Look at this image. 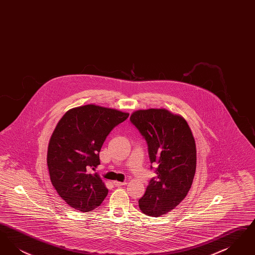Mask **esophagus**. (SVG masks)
I'll use <instances>...</instances> for the list:
<instances>
[{"label":"esophagus","instance_id":"esophagus-1","mask_svg":"<svg viewBox=\"0 0 255 255\" xmlns=\"http://www.w3.org/2000/svg\"><path fill=\"white\" fill-rule=\"evenodd\" d=\"M126 184V182H118V181H115L114 182V185L115 186H122V185H125Z\"/></svg>","mask_w":255,"mask_h":255}]
</instances>
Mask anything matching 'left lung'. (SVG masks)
Returning a JSON list of instances; mask_svg holds the SVG:
<instances>
[{
    "instance_id": "1",
    "label": "left lung",
    "mask_w": 255,
    "mask_h": 255,
    "mask_svg": "<svg viewBox=\"0 0 255 255\" xmlns=\"http://www.w3.org/2000/svg\"><path fill=\"white\" fill-rule=\"evenodd\" d=\"M130 121L145 138L151 163L158 165L157 178L149 182L138 206L142 213L158 217L178 206L192 185L194 136L182 116L163 108L136 110Z\"/></svg>"
}]
</instances>
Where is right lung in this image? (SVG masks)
Instances as JSON below:
<instances>
[{
	"label": "right lung",
	"instance_id": "right-lung-1",
	"mask_svg": "<svg viewBox=\"0 0 255 255\" xmlns=\"http://www.w3.org/2000/svg\"><path fill=\"white\" fill-rule=\"evenodd\" d=\"M128 113L95 104L69 110L49 139L47 162L52 185L74 209L91 211L108 194L99 175V152L110 132L127 120Z\"/></svg>",
	"mask_w": 255,
	"mask_h": 255
}]
</instances>
